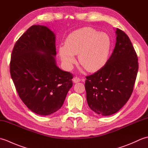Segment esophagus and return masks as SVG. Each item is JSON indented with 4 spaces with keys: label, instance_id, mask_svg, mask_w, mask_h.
Segmentation results:
<instances>
[{
    "label": "esophagus",
    "instance_id": "esophagus-1",
    "mask_svg": "<svg viewBox=\"0 0 148 148\" xmlns=\"http://www.w3.org/2000/svg\"><path fill=\"white\" fill-rule=\"evenodd\" d=\"M81 81V78L78 77H77V76L74 77V79H73L74 83H78V82H79V81Z\"/></svg>",
    "mask_w": 148,
    "mask_h": 148
}]
</instances>
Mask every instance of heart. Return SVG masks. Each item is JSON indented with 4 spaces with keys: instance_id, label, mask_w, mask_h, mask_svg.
Instances as JSON below:
<instances>
[{
    "instance_id": "heart-1",
    "label": "heart",
    "mask_w": 148,
    "mask_h": 148,
    "mask_svg": "<svg viewBox=\"0 0 148 148\" xmlns=\"http://www.w3.org/2000/svg\"><path fill=\"white\" fill-rule=\"evenodd\" d=\"M111 40L108 34L90 27L72 32L66 40L65 46L59 49L60 56L67 70L76 62L78 55L79 64L88 71L93 72L103 67L108 58Z\"/></svg>"
}]
</instances>
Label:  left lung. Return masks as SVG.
<instances>
[{
	"mask_svg": "<svg viewBox=\"0 0 148 148\" xmlns=\"http://www.w3.org/2000/svg\"><path fill=\"white\" fill-rule=\"evenodd\" d=\"M116 42L103 67L86 76L85 90L90 108L98 114L117 112L132 93L139 69L137 53L129 37L116 29Z\"/></svg>",
	"mask_w": 148,
	"mask_h": 148,
	"instance_id": "left-lung-1",
	"label": "left lung"
}]
</instances>
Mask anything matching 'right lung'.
<instances>
[{
	"label": "right lung",
	"instance_id": "obj_1",
	"mask_svg": "<svg viewBox=\"0 0 148 148\" xmlns=\"http://www.w3.org/2000/svg\"><path fill=\"white\" fill-rule=\"evenodd\" d=\"M55 35L43 25L30 27L12 49L10 74L22 101L32 112L47 116L60 109L73 76L56 64Z\"/></svg>",
	"mask_w": 148,
	"mask_h": 148
}]
</instances>
